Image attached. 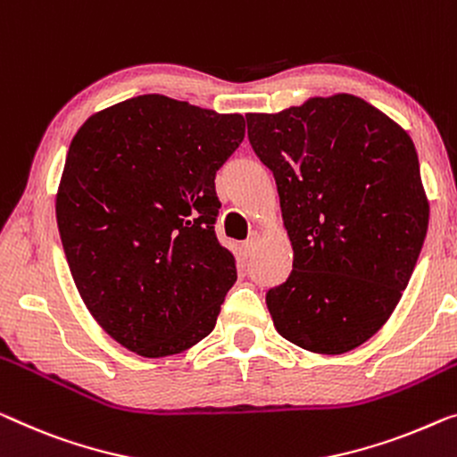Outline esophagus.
Listing matches in <instances>:
<instances>
[{"label": "esophagus", "instance_id": "1", "mask_svg": "<svg viewBox=\"0 0 457 457\" xmlns=\"http://www.w3.org/2000/svg\"><path fill=\"white\" fill-rule=\"evenodd\" d=\"M258 242H261V234H258V231H252V234L248 236V240L244 242V248H246L248 252H252V250L258 246Z\"/></svg>", "mask_w": 457, "mask_h": 457}]
</instances>
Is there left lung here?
<instances>
[{
    "label": "left lung",
    "instance_id": "8db88e82",
    "mask_svg": "<svg viewBox=\"0 0 457 457\" xmlns=\"http://www.w3.org/2000/svg\"><path fill=\"white\" fill-rule=\"evenodd\" d=\"M246 122L294 246V270L267 294L272 324L320 355L357 349L392 316L427 236L411 135L353 94L250 112Z\"/></svg>",
    "mask_w": 457,
    "mask_h": 457
}]
</instances>
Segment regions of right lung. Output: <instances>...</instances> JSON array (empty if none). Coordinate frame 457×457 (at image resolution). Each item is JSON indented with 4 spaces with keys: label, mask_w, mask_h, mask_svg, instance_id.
Returning a JSON list of instances; mask_svg holds the SVG:
<instances>
[{
    "label": "right lung",
    "mask_w": 457,
    "mask_h": 457,
    "mask_svg": "<svg viewBox=\"0 0 457 457\" xmlns=\"http://www.w3.org/2000/svg\"><path fill=\"white\" fill-rule=\"evenodd\" d=\"M242 114L143 94L92 114L67 152L57 226L94 320L141 357L176 355L215 328L236 283L217 242L215 174Z\"/></svg>",
    "instance_id": "1"
}]
</instances>
